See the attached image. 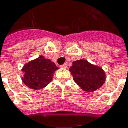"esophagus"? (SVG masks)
<instances>
[{"label":"esophagus","instance_id":"obj_1","mask_svg":"<svg viewBox=\"0 0 128 128\" xmlns=\"http://www.w3.org/2000/svg\"><path fill=\"white\" fill-rule=\"evenodd\" d=\"M61 67H62V68H65V69H66V68H67V64H66V63H65V64H64L63 65H62V66H61Z\"/></svg>","mask_w":128,"mask_h":128}]
</instances>
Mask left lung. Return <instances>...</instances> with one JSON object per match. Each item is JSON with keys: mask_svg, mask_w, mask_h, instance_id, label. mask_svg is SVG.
Wrapping results in <instances>:
<instances>
[{"mask_svg": "<svg viewBox=\"0 0 128 128\" xmlns=\"http://www.w3.org/2000/svg\"><path fill=\"white\" fill-rule=\"evenodd\" d=\"M70 71L74 81L86 92L97 90L102 86L106 80L105 72L100 67L83 59L74 62Z\"/></svg>", "mask_w": 128, "mask_h": 128, "instance_id": "left-lung-1", "label": "left lung"}]
</instances>
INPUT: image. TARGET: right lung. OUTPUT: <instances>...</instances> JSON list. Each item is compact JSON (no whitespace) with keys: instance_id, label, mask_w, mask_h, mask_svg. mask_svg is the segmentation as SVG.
Instances as JSON below:
<instances>
[{"instance_id":"obj_1","label":"right lung","mask_w":128,"mask_h":128,"mask_svg":"<svg viewBox=\"0 0 128 128\" xmlns=\"http://www.w3.org/2000/svg\"><path fill=\"white\" fill-rule=\"evenodd\" d=\"M58 68L50 59L40 56L26 64L22 68V81L30 88L40 89L45 87L52 80L53 72Z\"/></svg>"}]
</instances>
